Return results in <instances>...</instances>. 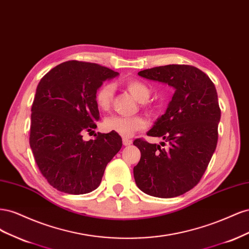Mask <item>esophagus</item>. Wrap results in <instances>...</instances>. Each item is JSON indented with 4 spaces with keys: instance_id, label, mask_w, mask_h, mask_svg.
<instances>
[{
    "instance_id": "obj_1",
    "label": "esophagus",
    "mask_w": 249,
    "mask_h": 249,
    "mask_svg": "<svg viewBox=\"0 0 249 249\" xmlns=\"http://www.w3.org/2000/svg\"><path fill=\"white\" fill-rule=\"evenodd\" d=\"M123 144H124V146L130 145V144H132V140L127 139V138H123Z\"/></svg>"
}]
</instances>
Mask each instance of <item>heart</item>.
<instances>
[{
    "label": "heart",
    "instance_id": "1",
    "mask_svg": "<svg viewBox=\"0 0 249 249\" xmlns=\"http://www.w3.org/2000/svg\"><path fill=\"white\" fill-rule=\"evenodd\" d=\"M125 89L142 104V106H147V100L149 99L150 88L140 80L133 79L124 83ZM114 96V86L112 83H105L96 90L94 99L96 106L102 111L110 109ZM146 126L145 119L141 116H119L111 115L104 119L103 129L106 132L117 133L120 136L131 137L137 131L144 129Z\"/></svg>",
    "mask_w": 249,
    "mask_h": 249
}]
</instances>
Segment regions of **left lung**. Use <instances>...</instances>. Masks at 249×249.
I'll return each mask as SVG.
<instances>
[{
    "label": "left lung",
    "instance_id": "obj_1",
    "mask_svg": "<svg viewBox=\"0 0 249 249\" xmlns=\"http://www.w3.org/2000/svg\"><path fill=\"white\" fill-rule=\"evenodd\" d=\"M139 76L167 83L175 88L168 108L147 136L162 137V149L135 139L141 158L134 167L141 191L156 197L182 195L196 186L211 161L218 141L221 110L214 83L197 67L170 64L141 71Z\"/></svg>",
    "mask_w": 249,
    "mask_h": 249
}]
</instances>
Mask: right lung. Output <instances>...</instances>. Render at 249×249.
I'll return each instance as SVG.
<instances>
[{
  "mask_svg": "<svg viewBox=\"0 0 249 249\" xmlns=\"http://www.w3.org/2000/svg\"><path fill=\"white\" fill-rule=\"evenodd\" d=\"M118 72L96 63L71 60L41 78L32 104L30 146L41 175L55 189L85 194L100 186L105 168L123 146L117 133H94L100 120L94 95Z\"/></svg>",
  "mask_w": 249,
  "mask_h": 249,
  "instance_id": "add662e5",
  "label": "right lung"
}]
</instances>
